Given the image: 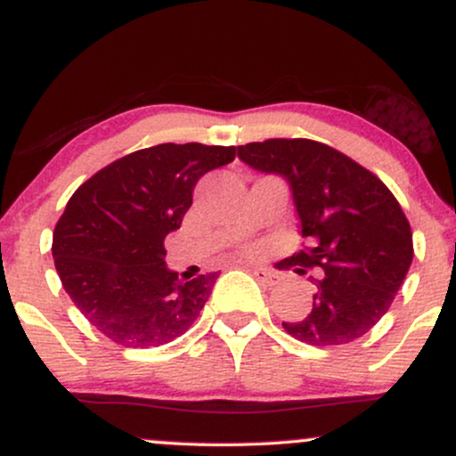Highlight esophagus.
Wrapping results in <instances>:
<instances>
[{
  "instance_id": "1",
  "label": "esophagus",
  "mask_w": 456,
  "mask_h": 456,
  "mask_svg": "<svg viewBox=\"0 0 456 456\" xmlns=\"http://www.w3.org/2000/svg\"><path fill=\"white\" fill-rule=\"evenodd\" d=\"M250 272H253V276L261 282V285L272 287V285H276V282H279V274H274V272H270L265 268H250Z\"/></svg>"
}]
</instances>
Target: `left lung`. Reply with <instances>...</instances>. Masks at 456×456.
Here are the masks:
<instances>
[{
  "label": "left lung",
  "mask_w": 456,
  "mask_h": 456,
  "mask_svg": "<svg viewBox=\"0 0 456 456\" xmlns=\"http://www.w3.org/2000/svg\"><path fill=\"white\" fill-rule=\"evenodd\" d=\"M238 159L291 188L305 250L289 257L313 279L311 313L282 322L297 341L315 347L364 337L388 313L413 259L411 229L399 201L378 175L326 143L268 139L238 148Z\"/></svg>",
  "instance_id": "8db88e82"
}]
</instances>
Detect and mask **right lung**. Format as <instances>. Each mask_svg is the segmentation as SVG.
Segmentation results:
<instances>
[{
    "label": "right lung",
    "mask_w": 456,
    "mask_h": 456,
    "mask_svg": "<svg viewBox=\"0 0 456 456\" xmlns=\"http://www.w3.org/2000/svg\"><path fill=\"white\" fill-rule=\"evenodd\" d=\"M233 159V145L160 143L118 159L77 188L51 250L66 294L98 332L143 349L192 326L218 274L177 279L165 264V238L180 229L199 177Z\"/></svg>",
    "instance_id": "add662e5"
}]
</instances>
